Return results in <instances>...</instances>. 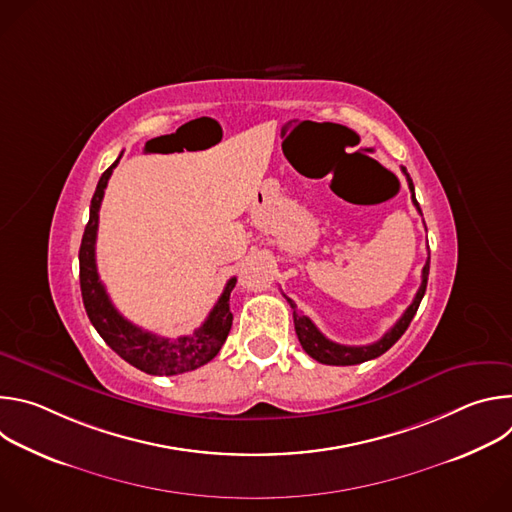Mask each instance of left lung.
<instances>
[{
  "label": "left lung",
  "instance_id": "obj_1",
  "mask_svg": "<svg viewBox=\"0 0 512 512\" xmlns=\"http://www.w3.org/2000/svg\"><path fill=\"white\" fill-rule=\"evenodd\" d=\"M401 170H403V174H405V178H407V184H409V190H411V200H413V204L417 206V210L421 212V208H419V204H417V200H415L413 180L409 178V174H407L405 168H401ZM427 275H429V257H427V261H425V265H423V271H421V285H419V289H417V294H415L411 306L403 312V316L397 320V324H395L381 340H377V342H373V344H367V346H346V344H338V342L328 340V338L316 328V324H314L308 316H304V314L298 310V306H296L294 302H291L289 298H285L287 304L291 306V310H294V326H296V334H298V338H300L302 348H304L314 360H318V362H322V364H336V367H348V364H358V362H364V360H371V358L381 356L383 352H387V350L403 336V332H405L407 326L411 324V320H413V316H415V312H417V308H419V304H421V300H423V294H425Z\"/></svg>",
  "mask_w": 512,
  "mask_h": 512
}]
</instances>
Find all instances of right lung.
I'll use <instances>...</instances> for the list:
<instances>
[{
	"mask_svg": "<svg viewBox=\"0 0 512 512\" xmlns=\"http://www.w3.org/2000/svg\"><path fill=\"white\" fill-rule=\"evenodd\" d=\"M121 158V156H119ZM119 158L109 166L93 194L91 200V214L89 223L85 227V235L81 241L79 251V265H81V294L83 304L87 310V316L95 330L101 334V338L135 369L148 373V375H182L188 371H194L202 364L210 362L221 346L225 344L231 326H233V314L229 308L231 291L237 283V277H231L227 281V287L223 296L218 298L214 308L210 310L204 324L194 330L190 336H180L176 340L158 336L154 332L143 330L129 320H125L115 306L111 304L105 285L99 279L97 273V261H95V243H97V229H99V208L105 196L107 182L113 174V168L119 164Z\"/></svg>",
	"mask_w": 512,
	"mask_h": 512,
	"instance_id": "1",
	"label": "right lung"
}]
</instances>
